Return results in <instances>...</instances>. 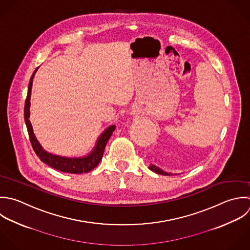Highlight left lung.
Returning a JSON list of instances; mask_svg holds the SVG:
<instances>
[{
  "instance_id": "left-lung-1",
  "label": "left lung",
  "mask_w": 250,
  "mask_h": 250,
  "mask_svg": "<svg viewBox=\"0 0 250 250\" xmlns=\"http://www.w3.org/2000/svg\"><path fill=\"white\" fill-rule=\"evenodd\" d=\"M149 169H151L152 171H154V172H156V173H158V174H161V175H172V173H168V172H166V171L162 170L161 168H159L158 167H156V166H153V165H151V166L149 167Z\"/></svg>"
}]
</instances>
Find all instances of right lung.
Instances as JSON below:
<instances>
[{"label": "right lung", "instance_id": "obj_1", "mask_svg": "<svg viewBox=\"0 0 250 250\" xmlns=\"http://www.w3.org/2000/svg\"><path fill=\"white\" fill-rule=\"evenodd\" d=\"M39 68V67H38ZM38 68L35 70L33 73L29 86H28V93L27 97L25 100V106H24V119L28 130V134L30 137V141L32 144V147L36 153V155L39 157V159L47 165L48 167H51L54 169H57L62 172H67V173H74V174H79V173H86L92 170L97 167V165L100 163L103 153L106 147V144L108 140L110 139L113 131L115 130L116 126L115 125H110L108 128H106L103 133L99 136L97 139L96 145L91 151L90 154H88L85 157L83 158H66V157H60L56 155H52L50 153H47L42 149L39 141L37 140L34 132H33V127L29 120L30 116V98H31V89H32V83H33V78L35 76V73L37 72Z\"/></svg>", "mask_w": 250, "mask_h": 250}]
</instances>
